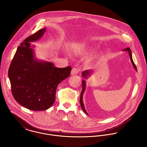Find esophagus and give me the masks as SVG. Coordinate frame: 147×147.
<instances>
[{"mask_svg": "<svg viewBox=\"0 0 147 147\" xmlns=\"http://www.w3.org/2000/svg\"><path fill=\"white\" fill-rule=\"evenodd\" d=\"M78 71H79V69L77 68H73V69H71V75H75L78 74Z\"/></svg>", "mask_w": 147, "mask_h": 147, "instance_id": "esophagus-1", "label": "esophagus"}]
</instances>
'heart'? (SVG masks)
<instances>
[{
    "mask_svg": "<svg viewBox=\"0 0 147 147\" xmlns=\"http://www.w3.org/2000/svg\"><path fill=\"white\" fill-rule=\"evenodd\" d=\"M90 46L86 45H82L79 46L77 48V49L76 51V53L77 54H80L84 53L87 52L90 49Z\"/></svg>",
    "mask_w": 147,
    "mask_h": 147,
    "instance_id": "obj_1",
    "label": "heart"
}]
</instances>
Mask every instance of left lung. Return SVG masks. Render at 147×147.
Returning a JSON list of instances; mask_svg holds the SVG:
<instances>
[{
	"label": "left lung",
	"instance_id": "left-lung-1",
	"mask_svg": "<svg viewBox=\"0 0 147 147\" xmlns=\"http://www.w3.org/2000/svg\"><path fill=\"white\" fill-rule=\"evenodd\" d=\"M124 52H128L129 53V55L130 59V61L132 63V65L134 67V68L136 69V71H137V67L134 63V61H133V59H132V54H131V50L129 48H125L123 50ZM91 72H92V70H84L83 71L82 73V76L84 78H88V77H89L90 74H91ZM86 81L85 80H83L82 81V91L80 93V105H81V107H82V109H83V111H84V112L87 115H88V114L86 112V109H85V107H84V105L83 103V94L85 92V90H86Z\"/></svg>",
	"mask_w": 147,
	"mask_h": 147
}]
</instances>
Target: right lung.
<instances>
[{
    "instance_id": "obj_1",
    "label": "right lung",
    "mask_w": 147,
    "mask_h": 147,
    "mask_svg": "<svg viewBox=\"0 0 147 147\" xmlns=\"http://www.w3.org/2000/svg\"><path fill=\"white\" fill-rule=\"evenodd\" d=\"M46 30L42 29L20 44L8 70L11 92L18 103L32 111H44L55 100L58 85L69 77L71 67H55L53 63L35 57L34 42L40 39Z\"/></svg>"
}]
</instances>
